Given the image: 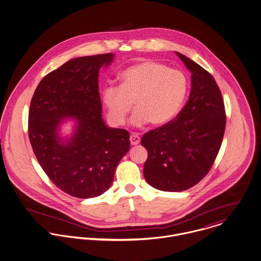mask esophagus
<instances>
[{
    "label": "esophagus",
    "instance_id": "1",
    "mask_svg": "<svg viewBox=\"0 0 261 261\" xmlns=\"http://www.w3.org/2000/svg\"><path fill=\"white\" fill-rule=\"evenodd\" d=\"M130 143L132 145H138L140 143V137L136 133H132L130 136Z\"/></svg>",
    "mask_w": 261,
    "mask_h": 261
}]
</instances>
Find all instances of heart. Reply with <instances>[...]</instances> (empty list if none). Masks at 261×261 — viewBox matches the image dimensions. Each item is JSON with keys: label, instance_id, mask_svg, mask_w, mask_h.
Masks as SVG:
<instances>
[{"label": "heart", "instance_id": "b5f03b06", "mask_svg": "<svg viewBox=\"0 0 261 261\" xmlns=\"http://www.w3.org/2000/svg\"><path fill=\"white\" fill-rule=\"evenodd\" d=\"M119 86L103 90V104L113 125H123L133 107L134 126L151 123L163 127L180 114L189 92L187 75L179 69L152 60L143 61L125 69L119 76Z\"/></svg>", "mask_w": 261, "mask_h": 261}]
</instances>
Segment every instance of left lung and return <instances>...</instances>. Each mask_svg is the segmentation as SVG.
<instances>
[{"mask_svg": "<svg viewBox=\"0 0 261 261\" xmlns=\"http://www.w3.org/2000/svg\"><path fill=\"white\" fill-rule=\"evenodd\" d=\"M192 72L189 100L170 124L145 133L147 149L144 177L165 192L188 190L210 172L225 129V110L221 90L211 73L194 60L176 53Z\"/></svg>", "mask_w": 261, "mask_h": 261, "instance_id": "obj_1", "label": "left lung"}]
</instances>
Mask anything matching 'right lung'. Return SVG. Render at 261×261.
<instances>
[{"mask_svg":"<svg viewBox=\"0 0 261 261\" xmlns=\"http://www.w3.org/2000/svg\"><path fill=\"white\" fill-rule=\"evenodd\" d=\"M113 59V54H104L68 60L40 81L31 101L33 151L50 180L75 198L105 193L130 149L129 132L109 128L101 115L99 69ZM66 118L77 125L70 139H61L59 126Z\"/></svg>","mask_w":261,"mask_h":261,"instance_id":"right-lung-1","label":"right lung"}]
</instances>
